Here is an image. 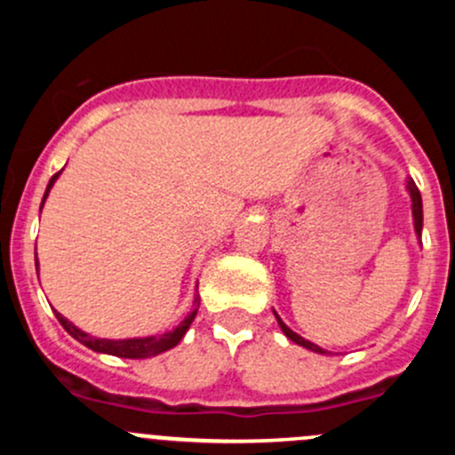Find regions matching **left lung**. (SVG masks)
Segmentation results:
<instances>
[{"label":"left lung","mask_w":455,"mask_h":455,"mask_svg":"<svg viewBox=\"0 0 455 455\" xmlns=\"http://www.w3.org/2000/svg\"><path fill=\"white\" fill-rule=\"evenodd\" d=\"M407 191H410V198H411V213H414V228H416V235L420 237V233H423V198H420V191H419V187L414 185V180H407ZM275 319H277V323H279V328H282V332L286 334V337L291 339V341H295L297 346L308 347V350L316 352V355H328V352H325L323 347L315 346L313 341H306L304 337H299V334H297V332H292V330L288 328V325L283 323L282 319H279V315H277V313H275Z\"/></svg>","instance_id":"8db88e82"}]
</instances>
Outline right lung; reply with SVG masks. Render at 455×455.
I'll return each mask as SVG.
<instances>
[{"instance_id": "obj_1", "label": "right lung", "mask_w": 455, "mask_h": 455, "mask_svg": "<svg viewBox=\"0 0 455 455\" xmlns=\"http://www.w3.org/2000/svg\"><path fill=\"white\" fill-rule=\"evenodd\" d=\"M61 173V172H59ZM59 173H54L52 178H50L48 182V189H45L44 194V200H41V206H44L45 198H48L50 189H52L54 180L59 178ZM35 266H39V261H36V246H35ZM198 306H200V297L196 295L194 299V310H191L189 315L185 316V321H180V325L178 328H173L172 332H164L160 334V337H140V339H121V341H114V339H96V337H90V334H85L84 330L76 328L72 321H68L66 316L57 315L59 323L66 328L68 334H72V337L76 339V341H81L84 346L90 347V350L94 352H103V355H112V356H121V359H149V356H156L160 355V352H167L172 350L173 346H178L180 343V339L185 337V332L189 330V325L194 323L196 315H198Z\"/></svg>"}]
</instances>
